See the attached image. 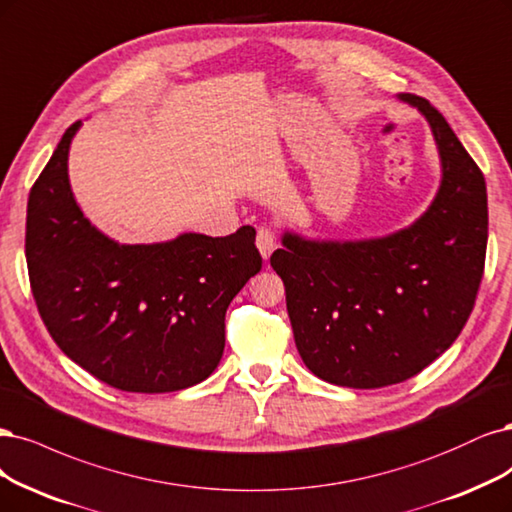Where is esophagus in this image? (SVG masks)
Listing matches in <instances>:
<instances>
[{
    "label": "esophagus",
    "instance_id": "esophagus-1",
    "mask_svg": "<svg viewBox=\"0 0 512 512\" xmlns=\"http://www.w3.org/2000/svg\"><path fill=\"white\" fill-rule=\"evenodd\" d=\"M256 248H258V252H260V256H262L264 260H267V258L275 252V248H277V235H275L273 228H267V226L258 228V233H256Z\"/></svg>",
    "mask_w": 512,
    "mask_h": 512
}]
</instances>
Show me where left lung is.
Listing matches in <instances>:
<instances>
[{"label":"left lung","mask_w":512,"mask_h":512,"mask_svg":"<svg viewBox=\"0 0 512 512\" xmlns=\"http://www.w3.org/2000/svg\"><path fill=\"white\" fill-rule=\"evenodd\" d=\"M443 167L432 205L398 233L317 241L286 231L271 267L284 279L296 349L315 377L375 390L407 381L453 345L474 307L487 250L485 178L424 99Z\"/></svg>","instance_id":"left-lung-1"}]
</instances>
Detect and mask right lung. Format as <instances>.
I'll list each match as a JSON object with an SVG mask.
<instances>
[{"mask_svg":"<svg viewBox=\"0 0 512 512\" xmlns=\"http://www.w3.org/2000/svg\"><path fill=\"white\" fill-rule=\"evenodd\" d=\"M69 127L27 203L31 292L50 337L99 381L122 392L186 390L214 373L224 315L260 267L256 231L184 233L125 245L88 222L67 175Z\"/></svg>","mask_w":512,"mask_h":512,"instance_id":"add662e5","label":"right lung"}]
</instances>
